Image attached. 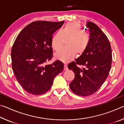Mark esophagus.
Wrapping results in <instances>:
<instances>
[{"instance_id": "esophagus-1", "label": "esophagus", "mask_w": 124, "mask_h": 124, "mask_svg": "<svg viewBox=\"0 0 124 124\" xmlns=\"http://www.w3.org/2000/svg\"><path fill=\"white\" fill-rule=\"evenodd\" d=\"M64 70H68V67H67V65L66 64H64Z\"/></svg>"}]
</instances>
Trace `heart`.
I'll return each instance as SVG.
<instances>
[{
  "label": "heart",
  "instance_id": "obj_1",
  "mask_svg": "<svg viewBox=\"0 0 124 124\" xmlns=\"http://www.w3.org/2000/svg\"><path fill=\"white\" fill-rule=\"evenodd\" d=\"M70 37L67 42L68 46L60 49L55 54L57 59L67 62L74 57L75 54L81 55L88 47L89 37L84 33L81 25L78 22H69L65 24L61 31L56 32L51 39V45L56 51L60 49L64 42V38Z\"/></svg>",
  "mask_w": 124,
  "mask_h": 124
}]
</instances>
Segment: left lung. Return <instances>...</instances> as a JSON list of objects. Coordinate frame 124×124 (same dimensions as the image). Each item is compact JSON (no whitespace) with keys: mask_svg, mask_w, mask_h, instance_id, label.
<instances>
[{"mask_svg":"<svg viewBox=\"0 0 124 124\" xmlns=\"http://www.w3.org/2000/svg\"><path fill=\"white\" fill-rule=\"evenodd\" d=\"M86 26L90 31L88 47L75 62L68 65L75 73L70 89L81 96L91 95L99 89L108 76L112 61V49L106 34L94 23L87 22ZM77 64L84 67L79 68Z\"/></svg>","mask_w":124,"mask_h":124,"instance_id":"8db88e82","label":"left lung"}]
</instances>
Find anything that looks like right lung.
<instances>
[{
  "label": "right lung",
  "instance_id": "right-lung-1",
  "mask_svg": "<svg viewBox=\"0 0 124 124\" xmlns=\"http://www.w3.org/2000/svg\"><path fill=\"white\" fill-rule=\"evenodd\" d=\"M63 23L32 22L21 31L14 42L11 54L12 70L17 80L29 93H45L51 88L54 77L63 70V63L58 60L45 65L53 56L52 35Z\"/></svg>",
  "mask_w": 124,
  "mask_h": 124
}]
</instances>
